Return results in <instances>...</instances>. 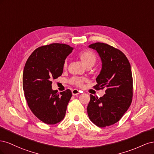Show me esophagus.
I'll list each match as a JSON object with an SVG mask.
<instances>
[{"label": "esophagus", "instance_id": "esophagus-1", "mask_svg": "<svg viewBox=\"0 0 154 154\" xmlns=\"http://www.w3.org/2000/svg\"><path fill=\"white\" fill-rule=\"evenodd\" d=\"M72 94L73 96L78 95L79 94H80V91H79L78 89H73L72 91Z\"/></svg>", "mask_w": 154, "mask_h": 154}]
</instances>
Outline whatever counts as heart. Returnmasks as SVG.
Masks as SVG:
<instances>
[{"instance_id": "heart-1", "label": "heart", "mask_w": 154, "mask_h": 154, "mask_svg": "<svg viewBox=\"0 0 154 154\" xmlns=\"http://www.w3.org/2000/svg\"><path fill=\"white\" fill-rule=\"evenodd\" d=\"M78 57L81 60L83 63L85 65L86 67H92L96 62V57L95 54L89 50H84L78 54ZM63 69L67 67V62L65 61L63 63ZM85 80L83 78L73 77L70 80V83L78 87H81L84 82Z\"/></svg>"}]
</instances>
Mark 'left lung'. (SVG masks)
Wrapping results in <instances>:
<instances>
[{"mask_svg":"<svg viewBox=\"0 0 154 154\" xmlns=\"http://www.w3.org/2000/svg\"><path fill=\"white\" fill-rule=\"evenodd\" d=\"M96 50L102 62V69L96 78V90L105 89L100 98L91 94L87 114L91 122L99 127L117 123L131 105L133 79L130 64L120 50L104 43L88 46Z\"/></svg>","mask_w":154,"mask_h":154,"instance_id":"obj_1","label":"left lung"}]
</instances>
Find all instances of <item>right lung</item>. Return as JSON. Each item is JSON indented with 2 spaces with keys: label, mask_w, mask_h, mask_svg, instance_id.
Instances as JSON below:
<instances>
[{
  "label": "right lung",
  "mask_w": 154,
  "mask_h": 154,
  "mask_svg": "<svg viewBox=\"0 0 154 154\" xmlns=\"http://www.w3.org/2000/svg\"><path fill=\"white\" fill-rule=\"evenodd\" d=\"M73 48L65 44L41 46L29 56L23 72L22 86L31 112L41 122L57 124L64 118L72 96L71 90L58 94L52 81L62 75L63 63Z\"/></svg>",
  "instance_id": "add662e5"
}]
</instances>
